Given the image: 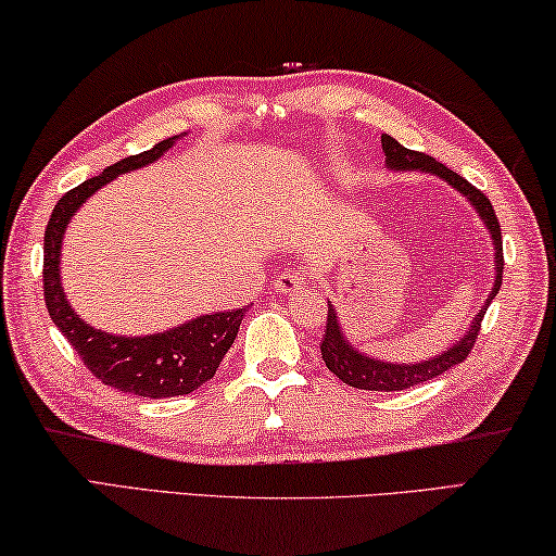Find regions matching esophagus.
Returning <instances> with one entry per match:
<instances>
[{
    "instance_id": "obj_1",
    "label": "esophagus",
    "mask_w": 556,
    "mask_h": 556,
    "mask_svg": "<svg viewBox=\"0 0 556 556\" xmlns=\"http://www.w3.org/2000/svg\"><path fill=\"white\" fill-rule=\"evenodd\" d=\"M309 285V275H306V269H289V271H281L275 279V289L279 294H296L302 292V289Z\"/></svg>"
}]
</instances>
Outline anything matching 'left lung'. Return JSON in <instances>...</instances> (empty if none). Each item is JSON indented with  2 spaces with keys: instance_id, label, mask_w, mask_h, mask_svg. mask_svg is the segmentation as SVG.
Instances as JSON below:
<instances>
[{
  "instance_id": "8db88e82",
  "label": "left lung",
  "mask_w": 556,
  "mask_h": 556,
  "mask_svg": "<svg viewBox=\"0 0 556 556\" xmlns=\"http://www.w3.org/2000/svg\"><path fill=\"white\" fill-rule=\"evenodd\" d=\"M381 143H383L386 163H389V167H393V170L433 173V175H438V178L451 182L453 188L460 190L463 195L472 202L475 210H478L482 217V223L488 225L492 242H495V269H497L495 287H492L490 299L484 302L478 316L472 319V326L465 331V337L457 341L453 349L443 351L440 356L430 358V361H420V364H410V366L389 364V361H376V358L361 356L358 351L346 341V337H343L339 319H337V312H333V306L329 304V312H326V329H324V339H321V358H324L326 368H329L331 374H337V378H341L343 383L354 386V389L391 393V391H405V389H410V386L433 381V378H438L445 371H451L453 366L463 364V361L470 356L475 341H478L482 316H484V312H488L490 302L497 296L500 287H502L505 257H502V230H500L497 215H495V210H492V202L488 200V195H484L482 190H478L472 182H468L457 173H453L447 165L438 163L435 157L418 153V151H410V148H403L399 140L391 136H381Z\"/></svg>"
}]
</instances>
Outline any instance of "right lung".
<instances>
[{"instance_id": "1", "label": "right lung", "mask_w": 556, "mask_h": 556, "mask_svg": "<svg viewBox=\"0 0 556 556\" xmlns=\"http://www.w3.org/2000/svg\"><path fill=\"white\" fill-rule=\"evenodd\" d=\"M175 140L178 136L161 140L151 151L123 157L105 167L101 175L68 190L56 202L47 232H43V302H47L51 321L59 326V331L81 356L84 366L101 383L123 393L143 395V399H173V395L192 393L210 381L219 361L235 343L247 309L198 316L153 337H113L78 319V314L68 306L61 289L59 257L66 225L76 210L116 175L157 161L167 148H173Z\"/></svg>"}]
</instances>
